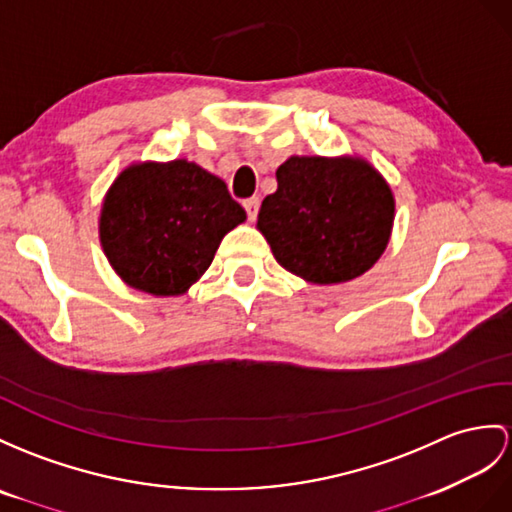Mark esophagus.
Instances as JSON below:
<instances>
[{
    "instance_id": "obj_1",
    "label": "esophagus",
    "mask_w": 512,
    "mask_h": 512,
    "mask_svg": "<svg viewBox=\"0 0 512 512\" xmlns=\"http://www.w3.org/2000/svg\"><path fill=\"white\" fill-rule=\"evenodd\" d=\"M243 206H245V210H247L249 221H254L256 215H258V208H260V199H258V197H249V199H245Z\"/></svg>"
}]
</instances>
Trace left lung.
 Wrapping results in <instances>:
<instances>
[{"mask_svg": "<svg viewBox=\"0 0 512 512\" xmlns=\"http://www.w3.org/2000/svg\"><path fill=\"white\" fill-rule=\"evenodd\" d=\"M278 191L263 199L256 228L289 273L310 284L363 276L384 254L395 197L360 156H291L276 171Z\"/></svg>", "mask_w": 512, "mask_h": 512, "instance_id": "obj_1", "label": "left lung"}]
</instances>
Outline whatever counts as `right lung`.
<instances>
[{"mask_svg": "<svg viewBox=\"0 0 512 512\" xmlns=\"http://www.w3.org/2000/svg\"><path fill=\"white\" fill-rule=\"evenodd\" d=\"M245 219L226 182L195 162H132L104 195L99 243L132 289L178 297L204 276L223 236Z\"/></svg>", "mask_w": 512, "mask_h": 512, "instance_id": "obj_1", "label": "right lung"}]
</instances>
